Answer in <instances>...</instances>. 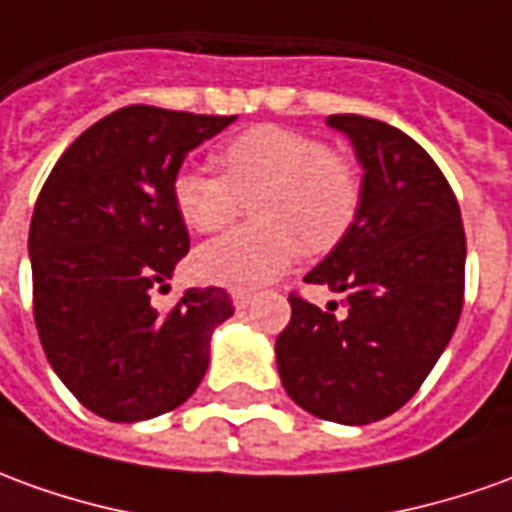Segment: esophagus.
I'll list each match as a JSON object with an SVG mask.
<instances>
[{
	"instance_id": "esophagus-1",
	"label": "esophagus",
	"mask_w": 512,
	"mask_h": 512,
	"mask_svg": "<svg viewBox=\"0 0 512 512\" xmlns=\"http://www.w3.org/2000/svg\"><path fill=\"white\" fill-rule=\"evenodd\" d=\"M232 305L238 307V310H246V307L252 305V293H249V291H232Z\"/></svg>"
}]
</instances>
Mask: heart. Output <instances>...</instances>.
Listing matches in <instances>:
<instances>
[{"instance_id":"1","label":"heart","mask_w":512,"mask_h":512,"mask_svg":"<svg viewBox=\"0 0 512 512\" xmlns=\"http://www.w3.org/2000/svg\"><path fill=\"white\" fill-rule=\"evenodd\" d=\"M219 174L182 166L171 202L188 230L213 235L241 216L257 224L205 244L194 257L199 277L230 288L277 280L305 249L324 255L352 232L363 205V177L349 157L285 127H252L216 152Z\"/></svg>"}]
</instances>
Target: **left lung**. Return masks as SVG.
Returning a JSON list of instances; mask_svg holds the SVG:
<instances>
[{
	"label": "left lung",
	"instance_id": "8db88e82",
	"mask_svg": "<svg viewBox=\"0 0 512 512\" xmlns=\"http://www.w3.org/2000/svg\"><path fill=\"white\" fill-rule=\"evenodd\" d=\"M327 124L355 146L363 205L305 280L341 293L346 313L291 296L274 352L296 405L360 427L396 413L443 355L463 310L466 232L449 182L410 135L355 113Z\"/></svg>",
	"mask_w": 512,
	"mask_h": 512
}]
</instances>
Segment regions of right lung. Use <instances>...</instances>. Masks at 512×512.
<instances>
[{
  "mask_svg": "<svg viewBox=\"0 0 512 512\" xmlns=\"http://www.w3.org/2000/svg\"><path fill=\"white\" fill-rule=\"evenodd\" d=\"M235 116L130 105L63 152L30 224L32 313L49 366L107 421L180 407L210 363V335L232 316L224 288H188L157 313L152 288L188 255L171 202L185 155Z\"/></svg>",
  "mask_w": 512,
  "mask_h": 512,
  "instance_id": "1",
  "label": "right lung"
}]
</instances>
